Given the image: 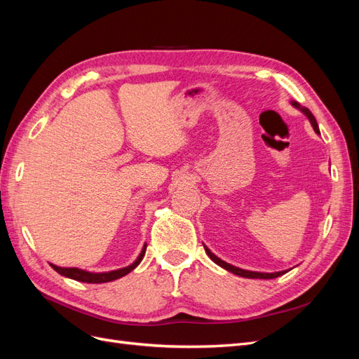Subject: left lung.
<instances>
[{
  "instance_id": "left-lung-1",
  "label": "left lung",
  "mask_w": 359,
  "mask_h": 359,
  "mask_svg": "<svg viewBox=\"0 0 359 359\" xmlns=\"http://www.w3.org/2000/svg\"><path fill=\"white\" fill-rule=\"evenodd\" d=\"M292 106L298 107V109H299L302 114H306V115H307V118L310 119V123H311V126H313V128H314V132H316V133L319 135V127H318L316 119H314L313 114L307 109V107L301 106L298 102H292ZM203 247H205V245H203ZM205 252H206V255L210 256V259L212 260V262H215V264L219 265V266H222V268H224V269H227V271H231L232 274L241 276V277H245V278H276V277H280L281 274H285V273H286V271H278V273H256V271L241 269V268H236V266H233V265H231V264H226L224 260L219 259V257H217L214 253H211V250H210L208 247H205Z\"/></svg>"
}]
</instances>
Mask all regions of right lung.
<instances>
[{"label":"right lung","instance_id":"obj_1","mask_svg":"<svg viewBox=\"0 0 359 359\" xmlns=\"http://www.w3.org/2000/svg\"><path fill=\"white\" fill-rule=\"evenodd\" d=\"M145 250H147V244L144 245L142 252H140L139 257L135 260L132 265H128V266L121 268V269H116V271H111V273H88V271L78 269V268H61V266H57V265H50V266L55 269L58 274H61L64 277L73 278V280H78V281H83V283H107V281L121 278L126 274H128L130 271H133L140 264V260L144 259Z\"/></svg>","mask_w":359,"mask_h":359}]
</instances>
